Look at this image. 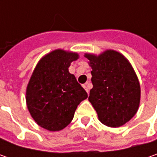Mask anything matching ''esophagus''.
I'll return each mask as SVG.
<instances>
[{"instance_id": "1", "label": "esophagus", "mask_w": 157, "mask_h": 157, "mask_svg": "<svg viewBox=\"0 0 157 157\" xmlns=\"http://www.w3.org/2000/svg\"><path fill=\"white\" fill-rule=\"evenodd\" d=\"M83 87L85 88V90L86 91V93H87V94H89V89H88L87 84H86V85H83Z\"/></svg>"}]
</instances>
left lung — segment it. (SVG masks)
Listing matches in <instances>:
<instances>
[{
    "instance_id": "1",
    "label": "left lung",
    "mask_w": 157,
    "mask_h": 157,
    "mask_svg": "<svg viewBox=\"0 0 157 157\" xmlns=\"http://www.w3.org/2000/svg\"><path fill=\"white\" fill-rule=\"evenodd\" d=\"M92 67L93 88L88 100L101 123L121 127L136 115L141 100V86L136 71L121 53L106 50L100 55L86 53Z\"/></svg>"
}]
</instances>
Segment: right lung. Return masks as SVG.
I'll return each instance as SVG.
<instances>
[{"label": "right lung", "mask_w": 157, "mask_h": 157, "mask_svg": "<svg viewBox=\"0 0 157 157\" xmlns=\"http://www.w3.org/2000/svg\"><path fill=\"white\" fill-rule=\"evenodd\" d=\"M77 52L57 49L42 57L26 89V104L34 121L49 131H60L72 121L76 109L87 98L75 76L69 72Z\"/></svg>", "instance_id": "right-lung-1"}]
</instances>
